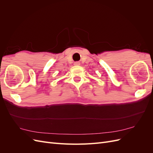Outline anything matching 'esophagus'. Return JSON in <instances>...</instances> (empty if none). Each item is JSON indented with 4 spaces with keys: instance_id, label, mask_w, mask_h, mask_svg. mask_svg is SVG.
Returning a JSON list of instances; mask_svg holds the SVG:
<instances>
[{
    "instance_id": "1",
    "label": "esophagus",
    "mask_w": 153,
    "mask_h": 153,
    "mask_svg": "<svg viewBox=\"0 0 153 153\" xmlns=\"http://www.w3.org/2000/svg\"><path fill=\"white\" fill-rule=\"evenodd\" d=\"M74 65H75V66H80V63L79 62H75V63H74Z\"/></svg>"
}]
</instances>
